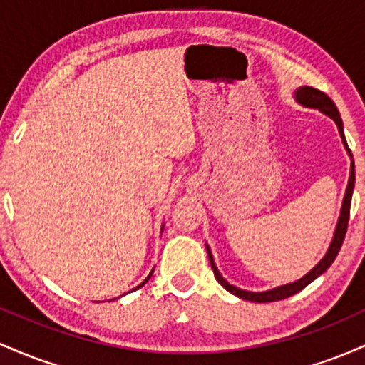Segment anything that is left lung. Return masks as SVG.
Segmentation results:
<instances>
[{
    "label": "left lung",
    "instance_id": "left-lung-1",
    "mask_svg": "<svg viewBox=\"0 0 365 365\" xmlns=\"http://www.w3.org/2000/svg\"><path fill=\"white\" fill-rule=\"evenodd\" d=\"M293 96H295V101L299 103V104H302V106H305V108H314V110H319L321 113H324V115H328L329 118L333 120L334 123H336L338 132H340L343 144H345V149L349 150V154H350V158H351V150L349 149V144H346V140H345V133H343L341 116H340V113H338L336 106H334V103L331 101L328 96H326L324 92L314 89V87H309V86L299 87V89L295 91V94H293ZM354 185H355V166H354V159H351L349 185H346L345 197H343L341 212H340V217H338V223H336V230H334L333 240H331L329 249H328V252H326L324 257H322L321 261L317 262L316 266H314L307 274L302 276V278H300V279H297V282L283 284V287L273 288V290H267V292H247V290H240V288H237V287H233V284H230L223 278V276L220 274V271H217V267H216V264H215V259H212L211 249H209V247L206 245L207 255H209V262H211L212 271H215V278L217 279V283H220L221 287L225 288V290H228L230 293H233V295L240 297V299H244V300H250V302H259V304L276 302V300L288 299V297L295 295V293H299L300 290H304V288L307 287L309 283L314 282V279H316L317 276H321L326 269H328L331 264H333L334 259H336L338 252H340L341 244H343V240H345V235H346V228H349L350 204H351V194H354Z\"/></svg>",
    "mask_w": 365,
    "mask_h": 365
}]
</instances>
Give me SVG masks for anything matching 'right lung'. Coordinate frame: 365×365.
<instances>
[{"label": "right lung", "mask_w": 365, "mask_h": 365, "mask_svg": "<svg viewBox=\"0 0 365 365\" xmlns=\"http://www.w3.org/2000/svg\"><path fill=\"white\" fill-rule=\"evenodd\" d=\"M153 271H154V269H153ZM153 271H150V273H149V276H148V278H145V279H144V282H142V283H140V284H139V287H137V288H140V287H142V284H145V283H148V282H149V278H150V274H153ZM137 288H133V290H137Z\"/></svg>", "instance_id": "right-lung-1"}]
</instances>
